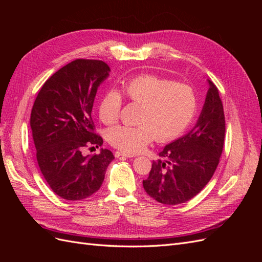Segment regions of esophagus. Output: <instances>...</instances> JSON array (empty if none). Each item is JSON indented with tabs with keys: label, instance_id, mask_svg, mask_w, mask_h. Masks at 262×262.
I'll return each mask as SVG.
<instances>
[{
	"label": "esophagus",
	"instance_id": "obj_1",
	"mask_svg": "<svg viewBox=\"0 0 262 262\" xmlns=\"http://www.w3.org/2000/svg\"><path fill=\"white\" fill-rule=\"evenodd\" d=\"M115 156L116 157H120V156H123V157H133L134 155L133 154H130V153H125V152H120V150H117V152L115 153Z\"/></svg>",
	"mask_w": 262,
	"mask_h": 262
}]
</instances>
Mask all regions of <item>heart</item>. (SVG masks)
Returning a JSON list of instances; mask_svg holds the SVG:
<instances>
[{"instance_id": "obj_1", "label": "heart", "mask_w": 262, "mask_h": 262, "mask_svg": "<svg viewBox=\"0 0 262 262\" xmlns=\"http://www.w3.org/2000/svg\"><path fill=\"white\" fill-rule=\"evenodd\" d=\"M121 90L130 101L142 105L139 125H117L107 133L109 143L126 153L141 152L154 139L157 142L176 139L196 113V95L191 86L184 83L142 74L123 82ZM121 107L120 93L105 92L99 101V119L105 124L116 123Z\"/></svg>"}]
</instances>
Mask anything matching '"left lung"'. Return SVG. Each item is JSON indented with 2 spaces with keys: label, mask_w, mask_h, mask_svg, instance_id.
<instances>
[{
  "label": "left lung",
  "mask_w": 262,
  "mask_h": 262,
  "mask_svg": "<svg viewBox=\"0 0 262 262\" xmlns=\"http://www.w3.org/2000/svg\"><path fill=\"white\" fill-rule=\"evenodd\" d=\"M201 114L193 128L184 137L167 144L153 162L146 193L166 205L185 203L208 184L223 150L225 118L216 86L210 80Z\"/></svg>",
  "instance_id": "8db88e82"
}]
</instances>
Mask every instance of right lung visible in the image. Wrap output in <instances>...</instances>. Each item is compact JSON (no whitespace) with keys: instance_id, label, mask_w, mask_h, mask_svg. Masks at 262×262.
Returning <instances> with one entry per match:
<instances>
[{"instance_id":"add662e5","label":"right lung","mask_w":262,"mask_h":262,"mask_svg":"<svg viewBox=\"0 0 262 262\" xmlns=\"http://www.w3.org/2000/svg\"><path fill=\"white\" fill-rule=\"evenodd\" d=\"M110 68L99 60H74L46 81L30 115L37 162L54 193L66 200H83L98 191L115 156L101 146L94 132L92 109L99 85Z\"/></svg>"}]
</instances>
